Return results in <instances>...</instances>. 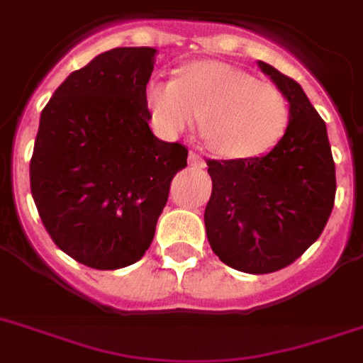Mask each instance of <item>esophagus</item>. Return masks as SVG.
<instances>
[{
    "label": "esophagus",
    "mask_w": 363,
    "mask_h": 363,
    "mask_svg": "<svg viewBox=\"0 0 363 363\" xmlns=\"http://www.w3.org/2000/svg\"><path fill=\"white\" fill-rule=\"evenodd\" d=\"M188 162H190V165H194V167H205V160L196 152L188 154Z\"/></svg>",
    "instance_id": "34e87169"
}]
</instances>
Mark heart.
<instances>
[{"instance_id": "obj_1", "label": "heart", "mask_w": 363, "mask_h": 363, "mask_svg": "<svg viewBox=\"0 0 363 363\" xmlns=\"http://www.w3.org/2000/svg\"><path fill=\"white\" fill-rule=\"evenodd\" d=\"M143 105L162 137H177L198 115L207 147L228 160L264 156L290 124V101L281 88L224 62L199 60L177 79L152 77Z\"/></svg>"}]
</instances>
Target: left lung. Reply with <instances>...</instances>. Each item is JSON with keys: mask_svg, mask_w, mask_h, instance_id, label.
<instances>
[{"mask_svg": "<svg viewBox=\"0 0 363 363\" xmlns=\"http://www.w3.org/2000/svg\"><path fill=\"white\" fill-rule=\"evenodd\" d=\"M258 67L288 96V130L258 158L207 160L213 194L205 207L213 252L252 275L296 262L320 238L335 199L326 122L294 79L265 62Z\"/></svg>", "mask_w": 363, "mask_h": 363, "instance_id": "obj_1", "label": "left lung"}]
</instances>
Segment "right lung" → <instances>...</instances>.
Listing matches in <instances>:
<instances>
[{
    "label": "right lung",
    "instance_id": "right-lung-1",
    "mask_svg": "<svg viewBox=\"0 0 363 363\" xmlns=\"http://www.w3.org/2000/svg\"><path fill=\"white\" fill-rule=\"evenodd\" d=\"M158 50L121 47L65 79L43 109L30 162L31 196L48 235L94 269L147 252L188 150L148 128L143 90Z\"/></svg>",
    "mask_w": 363,
    "mask_h": 363
}]
</instances>
